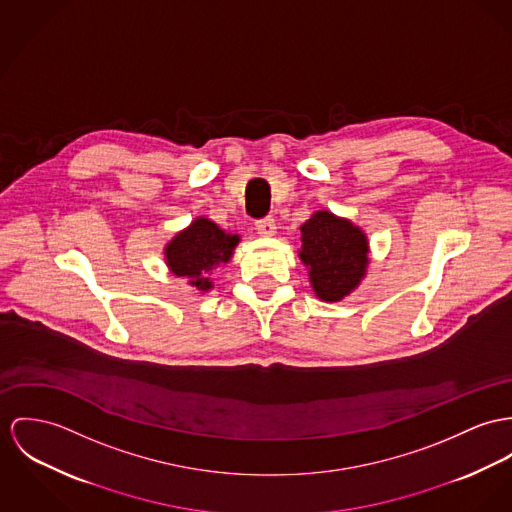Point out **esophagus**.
Instances as JSON below:
<instances>
[{"label":"esophagus","mask_w":512,"mask_h":512,"mask_svg":"<svg viewBox=\"0 0 512 512\" xmlns=\"http://www.w3.org/2000/svg\"><path fill=\"white\" fill-rule=\"evenodd\" d=\"M255 230H257V234H259V236H275V220H273V218H263V220H259V222L255 224Z\"/></svg>","instance_id":"34e87169"}]
</instances>
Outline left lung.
<instances>
[{"label": "left lung", "mask_w": 512, "mask_h": 512, "mask_svg": "<svg viewBox=\"0 0 512 512\" xmlns=\"http://www.w3.org/2000/svg\"><path fill=\"white\" fill-rule=\"evenodd\" d=\"M298 257L308 269L310 286L323 302H341L364 280L370 243L360 226L329 210H317L300 226Z\"/></svg>", "instance_id": "1"}]
</instances>
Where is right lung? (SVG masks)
Segmentation results:
<instances>
[{
  "instance_id": "obj_1",
  "label": "right lung",
  "mask_w": 512,
  "mask_h": 512,
  "mask_svg": "<svg viewBox=\"0 0 512 512\" xmlns=\"http://www.w3.org/2000/svg\"><path fill=\"white\" fill-rule=\"evenodd\" d=\"M241 237L222 230L206 216H197L185 230L177 232L163 247V259L171 275L185 278L198 292L214 288L212 273L234 257Z\"/></svg>"
}]
</instances>
